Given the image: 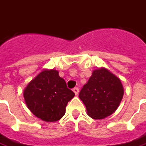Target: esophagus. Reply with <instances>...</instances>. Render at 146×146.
I'll list each match as a JSON object with an SVG mask.
<instances>
[{"label": "esophagus", "instance_id": "esophagus-1", "mask_svg": "<svg viewBox=\"0 0 146 146\" xmlns=\"http://www.w3.org/2000/svg\"><path fill=\"white\" fill-rule=\"evenodd\" d=\"M73 91V92L75 93V95H78V93H79V88H74Z\"/></svg>", "mask_w": 146, "mask_h": 146}]
</instances>
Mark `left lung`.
I'll list each match as a JSON object with an SVG mask.
<instances>
[{
    "mask_svg": "<svg viewBox=\"0 0 146 146\" xmlns=\"http://www.w3.org/2000/svg\"><path fill=\"white\" fill-rule=\"evenodd\" d=\"M124 89L121 80L105 68L93 70L91 77L79 94L87 113L95 119L112 115L119 107Z\"/></svg>",
    "mask_w": 146,
    "mask_h": 146,
    "instance_id": "left-lung-1",
    "label": "left lung"
}]
</instances>
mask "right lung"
Returning a JSON list of instances; mask_svg holds the SVG:
<instances>
[{"mask_svg":"<svg viewBox=\"0 0 146 146\" xmlns=\"http://www.w3.org/2000/svg\"><path fill=\"white\" fill-rule=\"evenodd\" d=\"M75 96L56 70H41L24 88L23 97L33 115L46 122H56L66 113L68 102Z\"/></svg>","mask_w":146,"mask_h":146,"instance_id":"right-lung-1","label":"right lung"}]
</instances>
